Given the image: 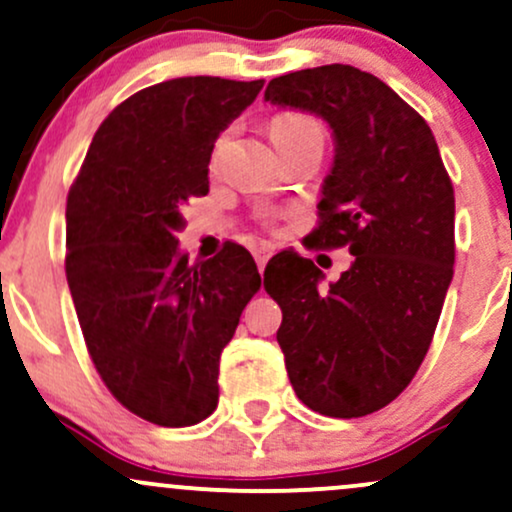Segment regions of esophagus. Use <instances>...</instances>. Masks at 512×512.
<instances>
[{
    "label": "esophagus",
    "instance_id": "obj_1",
    "mask_svg": "<svg viewBox=\"0 0 512 512\" xmlns=\"http://www.w3.org/2000/svg\"><path fill=\"white\" fill-rule=\"evenodd\" d=\"M252 255H255L257 267H260V272H262L264 264H267V262H269V257H272V248H269V245H260V248L252 250Z\"/></svg>",
    "mask_w": 512,
    "mask_h": 512
}]
</instances>
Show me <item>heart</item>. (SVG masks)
Instances as JSON below:
<instances>
[{
  "label": "heart",
  "instance_id": "b5f03b06",
  "mask_svg": "<svg viewBox=\"0 0 512 512\" xmlns=\"http://www.w3.org/2000/svg\"><path fill=\"white\" fill-rule=\"evenodd\" d=\"M269 134H272L274 144H286V142H298L305 137H322L325 139V129L317 117L301 113V110H286L272 117V125H269ZM228 132H223L214 144V154H219L226 144Z\"/></svg>",
  "mask_w": 512,
  "mask_h": 512
}]
</instances>
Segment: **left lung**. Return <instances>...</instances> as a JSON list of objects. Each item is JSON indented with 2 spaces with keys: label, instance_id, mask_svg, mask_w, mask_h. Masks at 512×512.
<instances>
[{
  "label": "left lung",
  "instance_id": "obj_1",
  "mask_svg": "<svg viewBox=\"0 0 512 512\" xmlns=\"http://www.w3.org/2000/svg\"><path fill=\"white\" fill-rule=\"evenodd\" d=\"M264 101L320 115L337 142L308 238L354 262L322 289L315 262L289 250L267 264L264 289L298 399L358 419L402 395L431 346L455 264L450 175L424 117L351 64L276 76Z\"/></svg>",
  "mask_w": 512,
  "mask_h": 512
}]
</instances>
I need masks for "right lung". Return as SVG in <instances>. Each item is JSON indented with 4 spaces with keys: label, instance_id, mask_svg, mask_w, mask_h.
<instances>
[{
    "label": "right lung",
    "instance_id": "add662e5",
    "mask_svg": "<svg viewBox=\"0 0 512 512\" xmlns=\"http://www.w3.org/2000/svg\"><path fill=\"white\" fill-rule=\"evenodd\" d=\"M264 81L182 76L142 88L103 120L67 195V269L98 375L156 426L204 421L219 358L260 289L243 245L190 264L180 207L209 192L214 142Z\"/></svg>",
    "mask_w": 512,
    "mask_h": 512
}]
</instances>
